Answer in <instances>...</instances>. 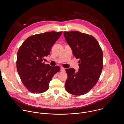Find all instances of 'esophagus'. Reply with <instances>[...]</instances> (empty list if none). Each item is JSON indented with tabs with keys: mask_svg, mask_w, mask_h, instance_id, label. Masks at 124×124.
<instances>
[{
	"mask_svg": "<svg viewBox=\"0 0 124 124\" xmlns=\"http://www.w3.org/2000/svg\"><path fill=\"white\" fill-rule=\"evenodd\" d=\"M60 71L61 72H64L65 71V69L63 67H61V69H60Z\"/></svg>",
	"mask_w": 124,
	"mask_h": 124,
	"instance_id": "1",
	"label": "esophagus"
}]
</instances>
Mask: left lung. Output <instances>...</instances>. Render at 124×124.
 <instances>
[{
    "mask_svg": "<svg viewBox=\"0 0 124 124\" xmlns=\"http://www.w3.org/2000/svg\"><path fill=\"white\" fill-rule=\"evenodd\" d=\"M65 38L73 54L79 58V69H66L68 75L65 84L66 91L81 96L88 93L96 85L102 70L103 54L97 40L92 36L77 31L64 32Z\"/></svg>",
    "mask_w": 124,
    "mask_h": 124,
    "instance_id": "8db88e82",
    "label": "left lung"
}]
</instances>
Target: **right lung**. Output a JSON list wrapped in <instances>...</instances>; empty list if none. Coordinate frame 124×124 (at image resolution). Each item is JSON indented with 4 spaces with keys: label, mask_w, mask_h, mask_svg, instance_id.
Wrapping results in <instances>:
<instances>
[{
    "label": "right lung",
    "mask_w": 124,
    "mask_h": 124,
    "mask_svg": "<svg viewBox=\"0 0 124 124\" xmlns=\"http://www.w3.org/2000/svg\"><path fill=\"white\" fill-rule=\"evenodd\" d=\"M62 32L51 31L33 35L23 43L17 54L16 68L20 78L32 93H42L48 89L49 83L60 70L43 62Z\"/></svg>",
    "instance_id": "right-lung-1"
}]
</instances>
